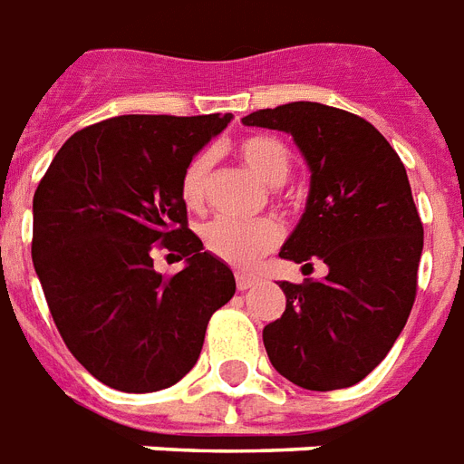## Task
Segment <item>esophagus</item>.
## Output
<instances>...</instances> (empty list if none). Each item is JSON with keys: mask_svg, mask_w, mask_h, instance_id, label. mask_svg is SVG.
<instances>
[{"mask_svg": "<svg viewBox=\"0 0 464 464\" xmlns=\"http://www.w3.org/2000/svg\"><path fill=\"white\" fill-rule=\"evenodd\" d=\"M236 285H238V291H250L252 285H257V278L250 276V274H238L236 276Z\"/></svg>", "mask_w": 464, "mask_h": 464, "instance_id": "1", "label": "esophagus"}]
</instances>
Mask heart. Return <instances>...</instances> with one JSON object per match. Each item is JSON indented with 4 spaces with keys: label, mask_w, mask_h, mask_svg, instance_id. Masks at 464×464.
<instances>
[{
    "label": "heart",
    "mask_w": 464,
    "mask_h": 464,
    "mask_svg": "<svg viewBox=\"0 0 464 464\" xmlns=\"http://www.w3.org/2000/svg\"><path fill=\"white\" fill-rule=\"evenodd\" d=\"M238 154L247 169L269 186H281L291 173V154L284 142L269 135H250L240 140ZM214 157L207 150L188 161L186 171L180 176V198L188 207H199L205 202ZM281 236H284L281 226L271 219L236 221L219 217L202 228L207 250L214 257L224 259L226 265L240 269L255 265L262 255L274 250L281 243Z\"/></svg>",
    "instance_id": "heart-1"
}]
</instances>
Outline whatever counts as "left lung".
Segmentation results:
<instances>
[{
	"label": "left lung",
	"mask_w": 464,
	"mask_h": 464,
	"mask_svg": "<svg viewBox=\"0 0 464 464\" xmlns=\"http://www.w3.org/2000/svg\"><path fill=\"white\" fill-rule=\"evenodd\" d=\"M243 123L293 135L312 173L278 257L329 266L322 281L281 284L285 312L262 331L266 355L295 386L348 389L389 355L415 303L424 228L408 173L372 123L319 102L259 109Z\"/></svg>",
	"instance_id": "obj_1"
}]
</instances>
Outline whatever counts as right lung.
I'll return each mask as SVG.
<instances>
[{
    "mask_svg": "<svg viewBox=\"0 0 464 464\" xmlns=\"http://www.w3.org/2000/svg\"><path fill=\"white\" fill-rule=\"evenodd\" d=\"M231 114L114 116L73 133L33 198V265L66 348L116 391L152 393L195 367L233 271L188 228L180 176ZM187 257L171 279L151 250Z\"/></svg>",
    "mask_w": 464,
    "mask_h": 464,
    "instance_id": "add662e5",
    "label": "right lung"
}]
</instances>
